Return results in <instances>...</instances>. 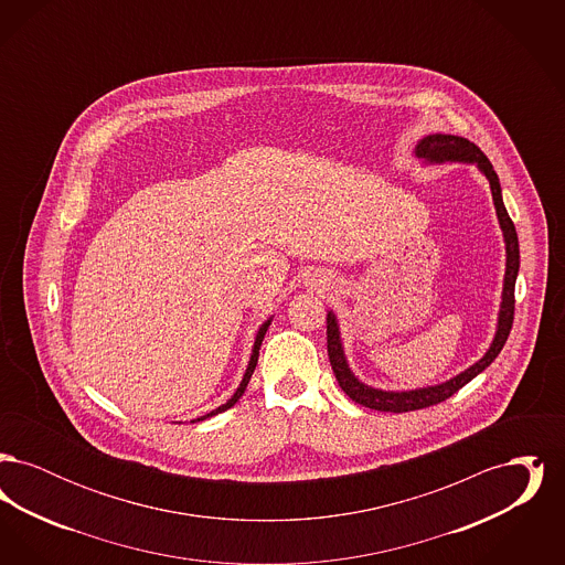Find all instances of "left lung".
Wrapping results in <instances>:
<instances>
[{"label": "left lung", "instance_id": "8db88e82", "mask_svg": "<svg viewBox=\"0 0 565 565\" xmlns=\"http://www.w3.org/2000/svg\"><path fill=\"white\" fill-rule=\"evenodd\" d=\"M413 154L424 164L461 162V164H475L483 173L489 182V189H491L493 207H495V215H498L502 237H504L507 270H504V281H502V302H500V311H498V320H495V334L484 351L483 358L477 360L466 371H461L459 375L451 376L436 385H424V387H415V390H381V387H373V385L364 383L362 379H358V375L351 371L348 355H345L337 313L332 309H328V318H326L328 358H330L332 371H334L341 390L350 396L353 403L375 408V411H390V413H406V411H417V408H426L431 404L443 403L449 396H454L457 390H461L466 383H470L475 376L483 373L484 369L498 358V353L502 351L509 334H511L512 316H514V281L519 275L516 231H514L511 215L507 212L504 201H502L500 178L493 171V164L481 152V148L459 135L430 134L417 141Z\"/></svg>", "mask_w": 565, "mask_h": 565}]
</instances>
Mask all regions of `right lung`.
Listing matches in <instances>:
<instances>
[{
	"instance_id": "add662e5",
	"label": "right lung",
	"mask_w": 565,
	"mask_h": 565,
	"mask_svg": "<svg viewBox=\"0 0 565 565\" xmlns=\"http://www.w3.org/2000/svg\"><path fill=\"white\" fill-rule=\"evenodd\" d=\"M270 322H273V316H269L265 322L260 323V328L256 330V337H254V348H252V353H249V362H247V366H245V373H243L242 383H239V387L235 390V394L226 401L224 404H220L217 408L214 411H210V413H205L203 417H196V419H192V424L194 422H203V419H207V417H214L217 413H222V411H226V408H231V406H235V404L239 403V398L243 396V392H245V387H247V383H249V376L254 373V369H256V364H258V353H260V345H263V339H265V334H267V330H269Z\"/></svg>"
}]
</instances>
